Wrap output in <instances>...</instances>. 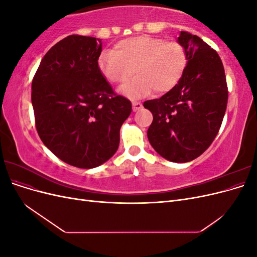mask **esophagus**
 Returning a JSON list of instances; mask_svg holds the SVG:
<instances>
[{
    "label": "esophagus",
    "instance_id": "34e87169",
    "mask_svg": "<svg viewBox=\"0 0 257 257\" xmlns=\"http://www.w3.org/2000/svg\"><path fill=\"white\" fill-rule=\"evenodd\" d=\"M132 105H133V111H138L143 108V104L141 102H133Z\"/></svg>",
    "mask_w": 257,
    "mask_h": 257
}]
</instances>
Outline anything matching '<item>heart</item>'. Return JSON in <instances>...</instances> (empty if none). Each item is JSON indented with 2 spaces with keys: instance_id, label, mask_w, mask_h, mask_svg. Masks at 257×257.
<instances>
[{
  "instance_id": "obj_1",
  "label": "heart",
  "mask_w": 257,
  "mask_h": 257,
  "mask_svg": "<svg viewBox=\"0 0 257 257\" xmlns=\"http://www.w3.org/2000/svg\"><path fill=\"white\" fill-rule=\"evenodd\" d=\"M188 64L182 46L177 42H165L161 37L137 35L124 38L114 45L113 50H104L97 59V67L104 78L112 84L125 83L121 89L127 97L139 98L172 90L181 79Z\"/></svg>"
}]
</instances>
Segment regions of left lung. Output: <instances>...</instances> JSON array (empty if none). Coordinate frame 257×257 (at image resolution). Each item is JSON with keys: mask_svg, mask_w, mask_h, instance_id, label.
<instances>
[{"mask_svg": "<svg viewBox=\"0 0 257 257\" xmlns=\"http://www.w3.org/2000/svg\"><path fill=\"white\" fill-rule=\"evenodd\" d=\"M178 43L188 64L178 84L144 107L153 114L148 139L162 158L175 163L195 160L212 144L227 106L222 61L200 37L181 31Z\"/></svg>", "mask_w": 257, "mask_h": 257, "instance_id": "1", "label": "left lung"}]
</instances>
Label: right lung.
Wrapping results in <instances>:
<instances>
[{
	"mask_svg": "<svg viewBox=\"0 0 257 257\" xmlns=\"http://www.w3.org/2000/svg\"><path fill=\"white\" fill-rule=\"evenodd\" d=\"M102 40L69 35L45 54L32 81L37 133L60 160L78 168L104 164L118 150L132 112L99 73Z\"/></svg>",
	"mask_w": 257,
	"mask_h": 257,
	"instance_id": "right-lung-1",
	"label": "right lung"
}]
</instances>
